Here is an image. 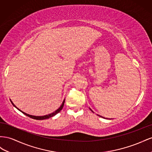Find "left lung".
Wrapping results in <instances>:
<instances>
[{
    "instance_id": "8db88e82",
    "label": "left lung",
    "mask_w": 152,
    "mask_h": 152,
    "mask_svg": "<svg viewBox=\"0 0 152 152\" xmlns=\"http://www.w3.org/2000/svg\"><path fill=\"white\" fill-rule=\"evenodd\" d=\"M90 110H91V109H90ZM91 111H92V110H91ZM101 117H102V116H101Z\"/></svg>"
}]
</instances>
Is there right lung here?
Instances as JSON below:
<instances>
[{"instance_id":"right-lung-1","label":"right lung","mask_w":152,"mask_h":152,"mask_svg":"<svg viewBox=\"0 0 152 152\" xmlns=\"http://www.w3.org/2000/svg\"><path fill=\"white\" fill-rule=\"evenodd\" d=\"M11 103L12 104V105H13L15 107H16V106L13 103H12V102L11 101ZM64 102H65V100H64V101H63V102H62V105L60 106V107L58 108V110H56L55 111H54L53 113H51V114H49V115H45V116H32V115H28V114H27V113H24V112H23V111H21V110H20L18 108H17V109H18V110H20L21 112H22L24 114V115H27V116H28V117H30V118H33V119H36V120H45V119H47V118H51V117H52V116H55V115H57V113H58L61 111L62 110V108H63V107H64Z\"/></svg>"}]
</instances>
